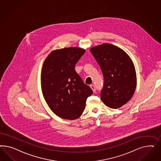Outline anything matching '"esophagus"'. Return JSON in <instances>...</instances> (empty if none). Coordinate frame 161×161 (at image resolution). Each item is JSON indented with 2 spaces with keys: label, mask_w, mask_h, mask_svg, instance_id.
<instances>
[{
  "label": "esophagus",
  "mask_w": 161,
  "mask_h": 161,
  "mask_svg": "<svg viewBox=\"0 0 161 161\" xmlns=\"http://www.w3.org/2000/svg\"><path fill=\"white\" fill-rule=\"evenodd\" d=\"M90 86L91 88L93 90V92H94V93H95V92H96V87H95V86H94L93 84H91Z\"/></svg>",
  "instance_id": "esophagus-1"
}]
</instances>
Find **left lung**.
Returning <instances> with one entry per match:
<instances>
[{
  "label": "left lung",
  "instance_id": "obj_1",
  "mask_svg": "<svg viewBox=\"0 0 161 161\" xmlns=\"http://www.w3.org/2000/svg\"><path fill=\"white\" fill-rule=\"evenodd\" d=\"M90 52L102 71L103 102L112 108L121 107L130 100L136 86V71L131 59L122 49L112 44L93 47Z\"/></svg>",
  "mask_w": 161,
  "mask_h": 161
}]
</instances>
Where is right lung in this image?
<instances>
[{
	"label": "right lung",
	"mask_w": 161,
	"mask_h": 161,
	"mask_svg": "<svg viewBox=\"0 0 161 161\" xmlns=\"http://www.w3.org/2000/svg\"><path fill=\"white\" fill-rule=\"evenodd\" d=\"M75 47L53 51L45 59L41 72V88L49 108L59 117L74 120L80 116L93 90L75 70L85 53Z\"/></svg>",
	"instance_id": "1"
}]
</instances>
